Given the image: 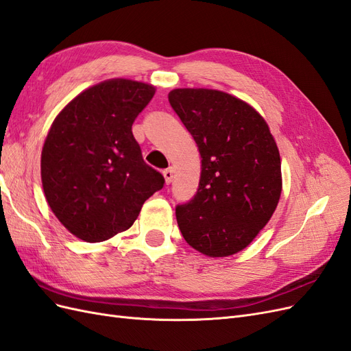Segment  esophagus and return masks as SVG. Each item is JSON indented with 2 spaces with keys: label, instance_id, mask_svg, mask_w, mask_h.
<instances>
[{
  "label": "esophagus",
  "instance_id": "34e87169",
  "mask_svg": "<svg viewBox=\"0 0 351 351\" xmlns=\"http://www.w3.org/2000/svg\"><path fill=\"white\" fill-rule=\"evenodd\" d=\"M164 178H165V183L167 184H169L173 182V178H174V168L173 167H169V168H167V169H164Z\"/></svg>",
  "mask_w": 351,
  "mask_h": 351
}]
</instances>
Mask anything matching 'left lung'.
I'll use <instances>...</instances> for the list:
<instances>
[{
	"mask_svg": "<svg viewBox=\"0 0 351 351\" xmlns=\"http://www.w3.org/2000/svg\"><path fill=\"white\" fill-rule=\"evenodd\" d=\"M168 101L202 159L195 197L176 209L178 228L209 258L236 254L277 209L282 190L277 142L263 117L227 92L180 88Z\"/></svg>",
	"mask_w": 351,
	"mask_h": 351,
	"instance_id": "1",
	"label": "left lung"
}]
</instances>
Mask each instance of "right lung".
Segmentation results:
<instances>
[{"mask_svg": "<svg viewBox=\"0 0 351 351\" xmlns=\"http://www.w3.org/2000/svg\"><path fill=\"white\" fill-rule=\"evenodd\" d=\"M155 86L108 79L73 98L51 124L40 155L45 199L73 236L99 243L129 230L164 177L146 165L132 124Z\"/></svg>", "mask_w": 351, "mask_h": 351, "instance_id": "obj_1", "label": "right lung"}]
</instances>
